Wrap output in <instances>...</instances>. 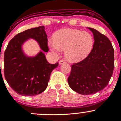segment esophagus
I'll use <instances>...</instances> for the list:
<instances>
[{"label": "esophagus", "instance_id": "34e87169", "mask_svg": "<svg viewBox=\"0 0 121 121\" xmlns=\"http://www.w3.org/2000/svg\"><path fill=\"white\" fill-rule=\"evenodd\" d=\"M65 61L64 60H60L59 61V64L60 65H61V64H63L65 63Z\"/></svg>", "mask_w": 121, "mask_h": 121}]
</instances>
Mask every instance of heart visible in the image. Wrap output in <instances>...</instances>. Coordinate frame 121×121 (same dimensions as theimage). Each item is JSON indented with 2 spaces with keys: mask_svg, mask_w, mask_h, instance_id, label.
<instances>
[{
  "mask_svg": "<svg viewBox=\"0 0 121 121\" xmlns=\"http://www.w3.org/2000/svg\"><path fill=\"white\" fill-rule=\"evenodd\" d=\"M49 43L51 49L58 52L65 51V57L70 62L81 61L91 53L94 46L92 35L86 31L64 29L56 32Z\"/></svg>",
  "mask_w": 121,
  "mask_h": 121,
  "instance_id": "b5f03b06",
  "label": "heart"
}]
</instances>
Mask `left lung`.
Returning <instances> with one entry per match:
<instances>
[{
	"instance_id": "left-lung-1",
	"label": "left lung",
	"mask_w": 121,
	"mask_h": 121,
	"mask_svg": "<svg viewBox=\"0 0 121 121\" xmlns=\"http://www.w3.org/2000/svg\"><path fill=\"white\" fill-rule=\"evenodd\" d=\"M94 46L86 58L72 65L68 82L73 91L90 95L103 90L112 77L114 68V51L109 39L92 28Z\"/></svg>"
}]
</instances>
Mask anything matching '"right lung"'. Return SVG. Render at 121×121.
Masks as SVG:
<instances>
[{"mask_svg":"<svg viewBox=\"0 0 121 121\" xmlns=\"http://www.w3.org/2000/svg\"><path fill=\"white\" fill-rule=\"evenodd\" d=\"M44 30L42 26L19 33L9 41L5 51V78L10 87L20 95L34 96L43 92L48 86L51 72L59 65L58 62L49 64L42 51L35 56H28L22 48L25 42L32 39L43 51L48 49Z\"/></svg>","mask_w":121,"mask_h":121,"instance_id":"obj_1","label":"right lung"}]
</instances>
